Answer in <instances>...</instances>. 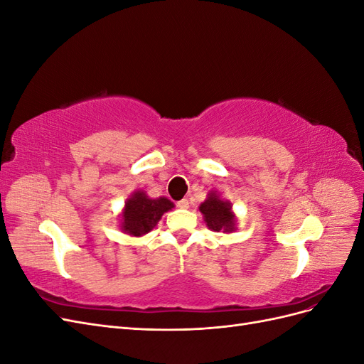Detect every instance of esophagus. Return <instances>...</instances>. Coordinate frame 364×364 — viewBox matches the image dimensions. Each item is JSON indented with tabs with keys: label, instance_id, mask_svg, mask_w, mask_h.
<instances>
[{
	"label": "esophagus",
	"instance_id": "obj_1",
	"mask_svg": "<svg viewBox=\"0 0 364 364\" xmlns=\"http://www.w3.org/2000/svg\"><path fill=\"white\" fill-rule=\"evenodd\" d=\"M178 206L182 208V209H186V208H190V202L186 200V199H182V200L178 202Z\"/></svg>",
	"mask_w": 364,
	"mask_h": 364
}]
</instances>
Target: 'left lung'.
Here are the masks:
<instances>
[{"mask_svg":"<svg viewBox=\"0 0 364 364\" xmlns=\"http://www.w3.org/2000/svg\"><path fill=\"white\" fill-rule=\"evenodd\" d=\"M200 213L205 217V222L213 230H226L230 232L235 226V218L230 211V203L222 200L215 193L208 194V199L200 205Z\"/></svg>","mask_w":364,"mask_h":364,"instance_id":"left-lung-1","label":"left lung"}]
</instances>
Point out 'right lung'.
Returning <instances> with one entry per match:
<instances>
[{
  "label": "right lung",
  "mask_w": 364,
  "mask_h": 364,
  "mask_svg": "<svg viewBox=\"0 0 364 364\" xmlns=\"http://www.w3.org/2000/svg\"><path fill=\"white\" fill-rule=\"evenodd\" d=\"M173 202L165 197L159 199H149L146 193L136 191L132 194L126 203L123 213V230L130 235L141 237L156 226L164 213L170 211Z\"/></svg>",
  "instance_id": "1"
}]
</instances>
